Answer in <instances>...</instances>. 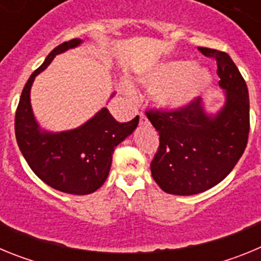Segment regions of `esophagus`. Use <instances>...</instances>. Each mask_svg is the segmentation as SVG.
I'll return each instance as SVG.
<instances>
[{
  "label": "esophagus",
  "mask_w": 261,
  "mask_h": 261,
  "mask_svg": "<svg viewBox=\"0 0 261 261\" xmlns=\"http://www.w3.org/2000/svg\"><path fill=\"white\" fill-rule=\"evenodd\" d=\"M140 124H147V119L144 114H140Z\"/></svg>",
  "instance_id": "obj_1"
}]
</instances>
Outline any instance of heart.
Here are the masks:
<instances>
[{
  "label": "heart",
  "instance_id": "b5f03b06",
  "mask_svg": "<svg viewBox=\"0 0 261 261\" xmlns=\"http://www.w3.org/2000/svg\"><path fill=\"white\" fill-rule=\"evenodd\" d=\"M138 81L149 89H155V98L161 105L179 110L208 87L211 77L193 62L175 61L147 69L138 75Z\"/></svg>",
  "mask_w": 261,
  "mask_h": 261
}]
</instances>
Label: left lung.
<instances>
[{
    "instance_id": "1",
    "label": "left lung",
    "mask_w": 261,
    "mask_h": 261,
    "mask_svg": "<svg viewBox=\"0 0 261 261\" xmlns=\"http://www.w3.org/2000/svg\"><path fill=\"white\" fill-rule=\"evenodd\" d=\"M217 61L225 105L208 115L197 98L175 111H146L159 133V147L150 170L166 193L190 196L222 181L231 172L247 146L250 133V99L247 85L225 52L199 47Z\"/></svg>"
}]
</instances>
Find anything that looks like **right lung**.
Returning a JSON list of instances; mask_svg holds the SVG:
<instances>
[{
	"label": "right lung",
	"instance_id": "obj_1",
	"mask_svg": "<svg viewBox=\"0 0 261 261\" xmlns=\"http://www.w3.org/2000/svg\"><path fill=\"white\" fill-rule=\"evenodd\" d=\"M81 43V39H71L48 55L27 81L15 112L18 146L32 171L55 190L71 195H89L103 186L110 174L115 147L132 135L140 120L136 116L128 123H119L105 107L71 130L52 133L39 126L30 99L34 80L56 55Z\"/></svg>",
	"mask_w": 261,
	"mask_h": 261
}]
</instances>
